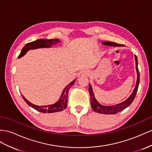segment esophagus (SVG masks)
I'll return each mask as SVG.
<instances>
[{
    "mask_svg": "<svg viewBox=\"0 0 152 152\" xmlns=\"http://www.w3.org/2000/svg\"><path fill=\"white\" fill-rule=\"evenodd\" d=\"M88 75V71H87L86 70H83V71H80L79 73V76L80 77H83V76H86Z\"/></svg>",
    "mask_w": 152,
    "mask_h": 152,
    "instance_id": "1",
    "label": "esophagus"
}]
</instances>
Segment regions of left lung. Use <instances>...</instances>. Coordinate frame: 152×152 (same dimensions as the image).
<instances>
[{
  "mask_svg": "<svg viewBox=\"0 0 152 152\" xmlns=\"http://www.w3.org/2000/svg\"><path fill=\"white\" fill-rule=\"evenodd\" d=\"M102 44L104 45H108V46H112V47H123L124 46L122 44H118L115 42H103L102 43ZM135 69L136 71H137V81H136L135 87L134 89V91L132 92V94L128 97V98L126 99L124 102L114 104V105H110V106H106L101 104L98 101L96 100L94 96V92H93L91 84H89L88 87V91L89 94H90L91 98V107L94 111L98 112L99 114H115L118 113V112L123 110L127 108L130 104L133 102V101L135 98V95L137 94V92L138 90L139 85V80H140V75L139 71L138 69V61H137V58L135 55Z\"/></svg>",
  "mask_w": 152,
  "mask_h": 152,
  "instance_id": "1",
  "label": "left lung"
}]
</instances>
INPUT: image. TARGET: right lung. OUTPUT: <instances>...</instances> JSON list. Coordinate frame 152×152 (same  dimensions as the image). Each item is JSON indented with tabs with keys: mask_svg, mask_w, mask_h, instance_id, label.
<instances>
[{
	"mask_svg": "<svg viewBox=\"0 0 152 152\" xmlns=\"http://www.w3.org/2000/svg\"><path fill=\"white\" fill-rule=\"evenodd\" d=\"M60 42L61 41H60L57 38L50 39V40H47V39H38V40H37L32 42H29L28 44H26V45L22 48L20 54H19L18 58H20L23 56H24L26 54V53L31 49L51 48L53 45H56L58 44V43H60ZM76 80H73L72 82L70 83L68 85H67V86L65 87L63 92H62V94L60 96L59 100L53 104L44 105V106L36 105V104H34L31 102H29L28 100H27L25 98V97L23 95H22V96L23 99H24L26 103L28 104L29 106L31 107L32 108H34V109H35L39 112H43V113H53V112H60L67 107V102H68V93H69V88H71V87L74 84H75Z\"/></svg>",
	"mask_w": 152,
	"mask_h": 152,
	"instance_id": "right-lung-1",
	"label": "right lung"
}]
</instances>
